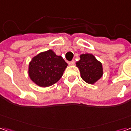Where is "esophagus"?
I'll use <instances>...</instances> for the list:
<instances>
[{"label": "esophagus", "mask_w": 131, "mask_h": 131, "mask_svg": "<svg viewBox=\"0 0 131 131\" xmlns=\"http://www.w3.org/2000/svg\"><path fill=\"white\" fill-rule=\"evenodd\" d=\"M74 63H75V61L74 60H72V61H70V62H69L68 64H69V65H74Z\"/></svg>", "instance_id": "34e87169"}]
</instances>
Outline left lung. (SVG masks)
I'll return each instance as SVG.
<instances>
[{"label": "left lung", "mask_w": 131, "mask_h": 131, "mask_svg": "<svg viewBox=\"0 0 131 131\" xmlns=\"http://www.w3.org/2000/svg\"><path fill=\"white\" fill-rule=\"evenodd\" d=\"M79 69L81 77L89 84H94L103 75V69L99 62L92 54H82L80 55V60L77 63Z\"/></svg>", "instance_id": "1"}]
</instances>
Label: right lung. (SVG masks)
<instances>
[{
    "label": "right lung",
    "instance_id": "1",
    "mask_svg": "<svg viewBox=\"0 0 131 131\" xmlns=\"http://www.w3.org/2000/svg\"><path fill=\"white\" fill-rule=\"evenodd\" d=\"M67 63L52 50L42 52L32 58L29 65V76L40 87H48L62 77Z\"/></svg>",
    "mask_w": 131,
    "mask_h": 131
}]
</instances>
